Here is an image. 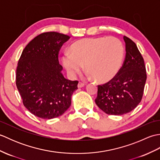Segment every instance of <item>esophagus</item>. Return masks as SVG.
Segmentation results:
<instances>
[{
    "mask_svg": "<svg viewBox=\"0 0 160 160\" xmlns=\"http://www.w3.org/2000/svg\"><path fill=\"white\" fill-rule=\"evenodd\" d=\"M84 86V84L82 83V82H78V88L83 87Z\"/></svg>",
    "mask_w": 160,
    "mask_h": 160,
    "instance_id": "obj_1",
    "label": "esophagus"
}]
</instances>
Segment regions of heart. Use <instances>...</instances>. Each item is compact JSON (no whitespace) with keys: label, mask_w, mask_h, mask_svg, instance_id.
Returning <instances> with one entry per match:
<instances>
[{"label":"heart","mask_w":160,"mask_h":160,"mask_svg":"<svg viewBox=\"0 0 160 160\" xmlns=\"http://www.w3.org/2000/svg\"><path fill=\"white\" fill-rule=\"evenodd\" d=\"M124 56L120 40L115 37L85 38L74 43L71 52L67 50L62 63L71 76L82 69L84 64L88 75L98 82L111 80L120 69Z\"/></svg>","instance_id":"obj_1"}]
</instances>
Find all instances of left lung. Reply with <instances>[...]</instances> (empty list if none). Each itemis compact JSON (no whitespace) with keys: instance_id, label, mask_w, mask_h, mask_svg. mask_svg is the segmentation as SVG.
<instances>
[{"instance_id":"1","label":"left lung","mask_w":160,"mask_h":160,"mask_svg":"<svg viewBox=\"0 0 160 160\" xmlns=\"http://www.w3.org/2000/svg\"><path fill=\"white\" fill-rule=\"evenodd\" d=\"M124 40L123 64L111 80L98 85L95 100L98 107L109 115H123L133 110L142 100L147 80L144 58L136 44L125 36Z\"/></svg>"}]
</instances>
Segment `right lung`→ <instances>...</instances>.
Wrapping results in <instances>:
<instances>
[{
  "label": "right lung",
  "instance_id": "1",
  "mask_svg": "<svg viewBox=\"0 0 160 160\" xmlns=\"http://www.w3.org/2000/svg\"><path fill=\"white\" fill-rule=\"evenodd\" d=\"M67 35L55 32L36 36L23 49L16 68V84L28 111L42 119L60 116L71 106L78 81L61 73L58 54Z\"/></svg>",
  "mask_w": 160,
  "mask_h": 160
}]
</instances>
